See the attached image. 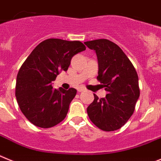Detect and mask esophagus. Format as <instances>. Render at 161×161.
<instances>
[{"label":"esophagus","instance_id":"esophagus-1","mask_svg":"<svg viewBox=\"0 0 161 161\" xmlns=\"http://www.w3.org/2000/svg\"><path fill=\"white\" fill-rule=\"evenodd\" d=\"M86 89H85L84 87H82V86H79V87L77 88V91H79V92H82V91H84Z\"/></svg>","mask_w":161,"mask_h":161}]
</instances>
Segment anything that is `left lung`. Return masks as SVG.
<instances>
[{"mask_svg": "<svg viewBox=\"0 0 161 161\" xmlns=\"http://www.w3.org/2000/svg\"><path fill=\"white\" fill-rule=\"evenodd\" d=\"M96 53L98 63L97 79L108 94L95 99L86 111L91 122L105 131L119 129L132 115L140 97L136 70L120 47L108 39L84 42Z\"/></svg>", "mask_w": 161, "mask_h": 161, "instance_id": "1", "label": "left lung"}]
</instances>
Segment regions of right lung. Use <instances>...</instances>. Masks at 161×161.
I'll use <instances>...</instances> for the list:
<instances>
[{"label":"right lung","mask_w":161,"mask_h":161,"mask_svg":"<svg viewBox=\"0 0 161 161\" xmlns=\"http://www.w3.org/2000/svg\"><path fill=\"white\" fill-rule=\"evenodd\" d=\"M85 50L79 41L46 39L25 61L17 74L15 95L21 112L34 125L49 128L66 118L77 91L53 89L52 81L68 70L74 55Z\"/></svg>","instance_id":"add662e5"}]
</instances>
